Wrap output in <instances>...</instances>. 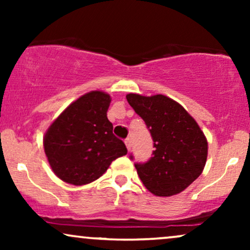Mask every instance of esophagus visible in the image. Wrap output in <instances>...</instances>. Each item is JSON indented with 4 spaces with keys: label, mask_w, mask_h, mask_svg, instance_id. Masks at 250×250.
I'll return each mask as SVG.
<instances>
[{
    "label": "esophagus",
    "mask_w": 250,
    "mask_h": 250,
    "mask_svg": "<svg viewBox=\"0 0 250 250\" xmlns=\"http://www.w3.org/2000/svg\"><path fill=\"white\" fill-rule=\"evenodd\" d=\"M125 146H127L128 150H130V149H131V141H130V139H129V137H128V139L125 140Z\"/></svg>",
    "instance_id": "obj_1"
}]
</instances>
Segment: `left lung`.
<instances>
[{"mask_svg":"<svg viewBox=\"0 0 250 250\" xmlns=\"http://www.w3.org/2000/svg\"><path fill=\"white\" fill-rule=\"evenodd\" d=\"M127 101L145 121L154 141L153 156L145 163H135L142 183L157 196L181 193L205 168V134L187 110L167 96L128 94Z\"/></svg>","mask_w":250,"mask_h":250,"instance_id":"left-lung-1","label":"left lung"}]
</instances>
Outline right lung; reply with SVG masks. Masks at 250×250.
I'll return each instance as SVG.
<instances>
[{
	"instance_id": "obj_1",
	"label": "right lung",
	"mask_w": 250,
	"mask_h": 250,
	"mask_svg": "<svg viewBox=\"0 0 250 250\" xmlns=\"http://www.w3.org/2000/svg\"><path fill=\"white\" fill-rule=\"evenodd\" d=\"M110 96L90 91L77 99L51 123L44 135V153L57 177L74 186L93 182L110 163L127 154L113 134L107 111Z\"/></svg>"
}]
</instances>
